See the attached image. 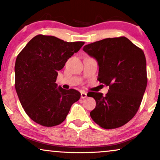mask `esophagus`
<instances>
[{
    "label": "esophagus",
    "mask_w": 160,
    "mask_h": 160,
    "mask_svg": "<svg viewBox=\"0 0 160 160\" xmlns=\"http://www.w3.org/2000/svg\"><path fill=\"white\" fill-rule=\"evenodd\" d=\"M87 97V93L85 92H81V98H82V99H84V98H86Z\"/></svg>",
    "instance_id": "obj_1"
}]
</instances>
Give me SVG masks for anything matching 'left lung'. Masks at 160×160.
<instances>
[{
  "instance_id": "1",
  "label": "left lung",
  "mask_w": 160,
  "mask_h": 160,
  "mask_svg": "<svg viewBox=\"0 0 160 160\" xmlns=\"http://www.w3.org/2000/svg\"><path fill=\"white\" fill-rule=\"evenodd\" d=\"M83 50L98 61V80L109 86L106 96L93 92L87 94L96 101L91 118L104 129L123 126L136 114L147 85L143 50L124 36L89 43Z\"/></svg>"
}]
</instances>
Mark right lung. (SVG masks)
Masks as SVG:
<instances>
[{
	"label": "right lung",
	"mask_w": 160,
	"mask_h": 160,
	"mask_svg": "<svg viewBox=\"0 0 160 160\" xmlns=\"http://www.w3.org/2000/svg\"><path fill=\"white\" fill-rule=\"evenodd\" d=\"M84 42H67L38 35L19 52L15 62V89L22 108L37 124L53 127L66 119L79 92L58 87V71Z\"/></svg>",
	"instance_id": "obj_1"
}]
</instances>
